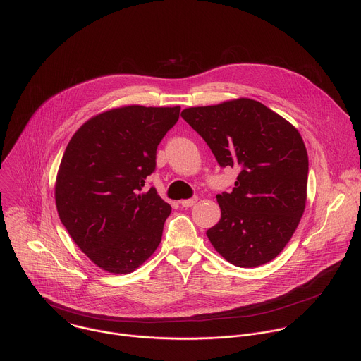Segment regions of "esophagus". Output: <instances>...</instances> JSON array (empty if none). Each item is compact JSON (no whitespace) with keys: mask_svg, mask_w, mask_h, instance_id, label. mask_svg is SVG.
<instances>
[{"mask_svg":"<svg viewBox=\"0 0 361 361\" xmlns=\"http://www.w3.org/2000/svg\"><path fill=\"white\" fill-rule=\"evenodd\" d=\"M195 201H197V197H192V198L181 200V201H180V204H181V207L188 209V207H191V205H194V204H195Z\"/></svg>","mask_w":361,"mask_h":361,"instance_id":"1","label":"esophagus"}]
</instances>
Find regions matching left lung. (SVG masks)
I'll list each match as a JSON object with an SVG mask.
<instances>
[{
	"instance_id": "1",
	"label": "left lung",
	"mask_w": 361,
	"mask_h": 361,
	"mask_svg": "<svg viewBox=\"0 0 361 361\" xmlns=\"http://www.w3.org/2000/svg\"><path fill=\"white\" fill-rule=\"evenodd\" d=\"M181 117L207 142L220 167L240 171L233 190L217 195L221 219L207 230L213 247L237 267L271 262L305 207L308 157L300 133L250 98L185 109Z\"/></svg>"
}]
</instances>
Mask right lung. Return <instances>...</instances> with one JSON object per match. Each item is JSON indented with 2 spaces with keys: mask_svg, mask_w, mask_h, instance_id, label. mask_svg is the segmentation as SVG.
<instances>
[{
  "mask_svg": "<svg viewBox=\"0 0 361 361\" xmlns=\"http://www.w3.org/2000/svg\"><path fill=\"white\" fill-rule=\"evenodd\" d=\"M180 110L128 106L106 111L82 124L64 151L56 184L59 216L102 270L131 273L161 241L171 207L148 188L147 178Z\"/></svg>",
  "mask_w": 361,
  "mask_h": 361,
  "instance_id": "right-lung-1",
  "label": "right lung"
}]
</instances>
